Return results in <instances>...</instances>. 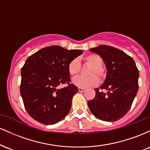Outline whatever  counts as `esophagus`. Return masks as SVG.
Returning a JSON list of instances; mask_svg holds the SVG:
<instances>
[{
    "instance_id": "34e87169",
    "label": "esophagus",
    "mask_w": 150,
    "mask_h": 150,
    "mask_svg": "<svg viewBox=\"0 0 150 150\" xmlns=\"http://www.w3.org/2000/svg\"><path fill=\"white\" fill-rule=\"evenodd\" d=\"M78 91H79V92H85V88H81V87H78Z\"/></svg>"
}]
</instances>
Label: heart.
<instances>
[{
  "label": "heart",
  "mask_w": 150,
  "mask_h": 150,
  "mask_svg": "<svg viewBox=\"0 0 150 150\" xmlns=\"http://www.w3.org/2000/svg\"><path fill=\"white\" fill-rule=\"evenodd\" d=\"M84 61L87 64L92 66L88 71V77H77L73 79V83L75 86L81 88H88V87H94L99 84V80L98 77L103 79L104 77V72L103 68H101V65L103 63V60L100 56L97 54H88L85 56ZM81 65L78 59L74 58L70 61L68 65V73L71 76H76L80 71Z\"/></svg>",
  "instance_id": "heart-1"
}]
</instances>
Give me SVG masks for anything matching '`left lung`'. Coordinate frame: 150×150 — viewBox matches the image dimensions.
<instances>
[{
	"label": "left lung",
	"instance_id": "left-lung-1",
	"mask_svg": "<svg viewBox=\"0 0 150 150\" xmlns=\"http://www.w3.org/2000/svg\"><path fill=\"white\" fill-rule=\"evenodd\" d=\"M99 55L106 67L104 82L94 89L95 97L87 102L96 118L113 122L123 118L130 110L138 90L139 70L132 58L120 49L100 45L89 49Z\"/></svg>",
	"mask_w": 150,
	"mask_h": 150
}]
</instances>
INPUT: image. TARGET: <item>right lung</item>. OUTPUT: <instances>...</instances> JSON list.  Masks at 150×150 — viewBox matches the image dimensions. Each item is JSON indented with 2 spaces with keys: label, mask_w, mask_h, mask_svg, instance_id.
<instances>
[{
  "label": "right lung",
  "mask_w": 150,
  "mask_h": 150,
  "mask_svg": "<svg viewBox=\"0 0 150 150\" xmlns=\"http://www.w3.org/2000/svg\"><path fill=\"white\" fill-rule=\"evenodd\" d=\"M82 53L59 46L43 48L26 60L21 69L20 94L26 111L39 123L53 125L69 113L78 88L70 84L68 65ZM68 86L59 89L58 86Z\"/></svg>",
  "instance_id": "obj_1"
}]
</instances>
